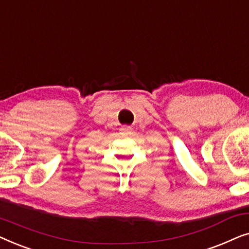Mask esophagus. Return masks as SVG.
I'll list each match as a JSON object with an SVG mask.
<instances>
[{"instance_id": "esophagus-1", "label": "esophagus", "mask_w": 249, "mask_h": 249, "mask_svg": "<svg viewBox=\"0 0 249 249\" xmlns=\"http://www.w3.org/2000/svg\"><path fill=\"white\" fill-rule=\"evenodd\" d=\"M120 130H121V132H122V134H124V135H128V134H130V132H131L132 128L130 127V125H122Z\"/></svg>"}]
</instances>
